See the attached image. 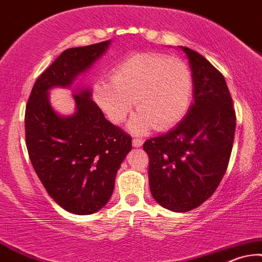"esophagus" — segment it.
Listing matches in <instances>:
<instances>
[{
	"mask_svg": "<svg viewBox=\"0 0 262 262\" xmlns=\"http://www.w3.org/2000/svg\"><path fill=\"white\" fill-rule=\"evenodd\" d=\"M132 142H133V146L134 147H141L142 144H144V140H142V139L134 138L133 140H132Z\"/></svg>",
	"mask_w": 262,
	"mask_h": 262,
	"instance_id": "esophagus-1",
	"label": "esophagus"
}]
</instances>
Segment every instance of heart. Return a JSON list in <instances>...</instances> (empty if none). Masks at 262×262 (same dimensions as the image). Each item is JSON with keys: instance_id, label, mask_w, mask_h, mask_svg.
I'll use <instances>...</instances> for the list:
<instances>
[{"instance_id": "heart-1", "label": "heart", "mask_w": 262, "mask_h": 262, "mask_svg": "<svg viewBox=\"0 0 262 262\" xmlns=\"http://www.w3.org/2000/svg\"><path fill=\"white\" fill-rule=\"evenodd\" d=\"M192 75L186 62L154 52L135 53L112 69L111 81L100 78L93 97L112 123L129 122L132 133L146 134L152 129L168 130L185 117L190 107Z\"/></svg>"}]
</instances>
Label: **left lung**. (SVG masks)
Returning <instances> with one entry per match:
<instances>
[{
  "label": "left lung",
  "mask_w": 262,
  "mask_h": 262,
  "mask_svg": "<svg viewBox=\"0 0 262 262\" xmlns=\"http://www.w3.org/2000/svg\"><path fill=\"white\" fill-rule=\"evenodd\" d=\"M193 101L170 132L145 141L155 201L178 213L200 207L214 193L232 151L236 114L226 81L209 61L187 47Z\"/></svg>",
  "instance_id": "1"
}]
</instances>
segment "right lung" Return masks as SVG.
Masks as SVG:
<instances>
[{
  "mask_svg": "<svg viewBox=\"0 0 262 262\" xmlns=\"http://www.w3.org/2000/svg\"><path fill=\"white\" fill-rule=\"evenodd\" d=\"M110 41L69 48L35 82L25 111L26 146L32 167L53 200L77 215L97 213L110 201L132 138L105 118L89 87L75 88V112L58 114L53 88H71L99 60Z\"/></svg>",
  "mask_w": 262,
  "mask_h": 262,
  "instance_id": "1",
  "label": "right lung"
}]
</instances>
